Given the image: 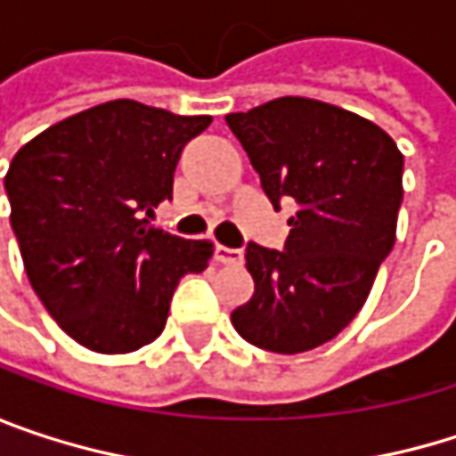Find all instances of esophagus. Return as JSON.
I'll use <instances>...</instances> for the list:
<instances>
[{
  "mask_svg": "<svg viewBox=\"0 0 456 456\" xmlns=\"http://www.w3.org/2000/svg\"><path fill=\"white\" fill-rule=\"evenodd\" d=\"M242 250L237 248H227V245H216V261L224 264V266H240L242 264Z\"/></svg>",
  "mask_w": 456,
  "mask_h": 456,
  "instance_id": "1",
  "label": "esophagus"
}]
</instances>
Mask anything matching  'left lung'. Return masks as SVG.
<instances>
[{
    "label": "left lung",
    "mask_w": 456,
    "mask_h": 456,
    "mask_svg": "<svg viewBox=\"0 0 456 456\" xmlns=\"http://www.w3.org/2000/svg\"><path fill=\"white\" fill-rule=\"evenodd\" d=\"M227 124L272 206H298L285 250L245 248L256 290L232 324L258 348L312 351L359 314L396 242L404 155L378 124L309 97H277Z\"/></svg>",
    "instance_id": "left-lung-1"
}]
</instances>
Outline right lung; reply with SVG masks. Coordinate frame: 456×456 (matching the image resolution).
I'll use <instances>...</instances> for the list:
<instances>
[{"mask_svg":"<svg viewBox=\"0 0 456 456\" xmlns=\"http://www.w3.org/2000/svg\"><path fill=\"white\" fill-rule=\"evenodd\" d=\"M208 124L110 100L15 152L4 190L28 282L84 348L129 354L152 343L179 280L208 266L214 242L147 222L171 198L182 147Z\"/></svg>","mask_w":456,"mask_h":456,"instance_id":"add662e5","label":"right lung"}]
</instances>
